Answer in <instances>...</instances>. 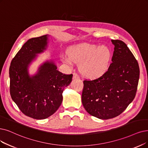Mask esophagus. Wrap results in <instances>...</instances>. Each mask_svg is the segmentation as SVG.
Instances as JSON below:
<instances>
[{
    "mask_svg": "<svg viewBox=\"0 0 148 148\" xmlns=\"http://www.w3.org/2000/svg\"><path fill=\"white\" fill-rule=\"evenodd\" d=\"M79 76L76 74V73H74L73 75V79H79Z\"/></svg>",
    "mask_w": 148,
    "mask_h": 148,
    "instance_id": "obj_1",
    "label": "esophagus"
}]
</instances>
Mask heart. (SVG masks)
<instances>
[{
	"label": "heart",
	"instance_id": "1",
	"mask_svg": "<svg viewBox=\"0 0 148 148\" xmlns=\"http://www.w3.org/2000/svg\"><path fill=\"white\" fill-rule=\"evenodd\" d=\"M112 52L108 46L81 44L72 46L69 55H64L66 64L73 66L80 62V70L84 76L97 78L103 75L109 68Z\"/></svg>",
	"mask_w": 148,
	"mask_h": 148
}]
</instances>
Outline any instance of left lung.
I'll list each match as a JSON object with an SVG mask.
<instances>
[{
  "label": "left lung",
  "instance_id": "1",
  "mask_svg": "<svg viewBox=\"0 0 148 148\" xmlns=\"http://www.w3.org/2000/svg\"><path fill=\"white\" fill-rule=\"evenodd\" d=\"M114 51L108 72L92 81H84L82 103L88 114L108 120L120 115L135 97L139 80L137 61L127 45L112 40Z\"/></svg>",
  "mask_w": 148,
  "mask_h": 148
}]
</instances>
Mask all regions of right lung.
I'll list each match as a JSON object with an SVG mask.
<instances>
[{"mask_svg":"<svg viewBox=\"0 0 148 148\" xmlns=\"http://www.w3.org/2000/svg\"><path fill=\"white\" fill-rule=\"evenodd\" d=\"M50 35L29 39L11 62L9 74L10 94L13 101L25 115L43 120L52 115L62 101L64 88L72 80L73 75H65L57 68L53 59L41 63L30 75L29 68L39 54L48 48Z\"/></svg>","mask_w":148,"mask_h":148,"instance_id":"obj_1","label":"right lung"}]
</instances>
